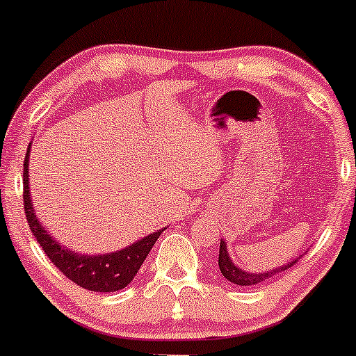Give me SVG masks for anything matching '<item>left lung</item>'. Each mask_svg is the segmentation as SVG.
Here are the masks:
<instances>
[{
  "instance_id": "left-lung-1",
  "label": "left lung",
  "mask_w": 356,
  "mask_h": 356,
  "mask_svg": "<svg viewBox=\"0 0 356 356\" xmlns=\"http://www.w3.org/2000/svg\"><path fill=\"white\" fill-rule=\"evenodd\" d=\"M294 264H298V260H292L291 264L284 265V267L275 268V270H272V272L248 273V272L241 270V268H238L236 265L233 264L232 260H229L228 252H226L225 241H221V243H220V260H218L220 270H221L222 275L226 277V280H229V282H233V284H238V286H255V284H260V282H264V280L272 279L275 273L287 270V268H291Z\"/></svg>"
}]
</instances>
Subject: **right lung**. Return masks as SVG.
Here are the masks:
<instances>
[{
    "label": "right lung",
    "mask_w": 356,
    "mask_h": 356,
    "mask_svg": "<svg viewBox=\"0 0 356 356\" xmlns=\"http://www.w3.org/2000/svg\"><path fill=\"white\" fill-rule=\"evenodd\" d=\"M29 155L30 145L26 150L25 162H23V206H25V216L32 229L35 240L40 243L42 250L49 260L79 287L95 292H115L127 287L134 280L136 272L140 270L147 255L150 253L155 241L159 240L163 229L152 233L143 240L135 241L131 247L120 250V252L108 253V255H79L70 250L60 247L44 226L40 225L35 214L32 201H30L29 189Z\"/></svg>",
    "instance_id": "obj_1"
}]
</instances>
